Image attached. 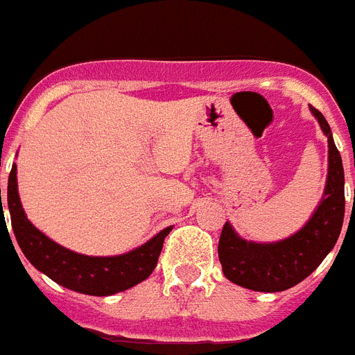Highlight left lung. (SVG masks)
I'll return each instance as SVG.
<instances>
[{"mask_svg": "<svg viewBox=\"0 0 355 355\" xmlns=\"http://www.w3.org/2000/svg\"><path fill=\"white\" fill-rule=\"evenodd\" d=\"M311 112L328 136V180L324 199L308 225L295 236L278 243H250L225 223L219 237V261L228 280L252 291L276 293L297 286L313 272L336 247L345 219V171L331 128L324 116Z\"/></svg>", "mask_w": 355, "mask_h": 355, "instance_id": "left-lung-1", "label": "left lung"}]
</instances>
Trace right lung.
Here are the masks:
<instances>
[{"mask_svg": "<svg viewBox=\"0 0 355 355\" xmlns=\"http://www.w3.org/2000/svg\"><path fill=\"white\" fill-rule=\"evenodd\" d=\"M7 202L14 236L25 258L29 259L36 269L49 276L53 282L68 287L71 291L94 295V297H107V295L125 291L128 287L149 278L158 263L164 239L171 232V228L162 230L150 241L132 252L112 256V258H96V256H85V254H77L60 247L58 243L51 241L38 228L31 225L19 202L16 166H12L8 175Z\"/></svg>", "mask_w": 355, "mask_h": 355, "instance_id": "right-lung-1", "label": "right lung"}]
</instances>
